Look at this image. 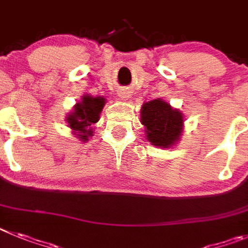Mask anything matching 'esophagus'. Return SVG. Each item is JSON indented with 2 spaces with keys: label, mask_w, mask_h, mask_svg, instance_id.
<instances>
[{
  "label": "esophagus",
  "mask_w": 248,
  "mask_h": 248,
  "mask_svg": "<svg viewBox=\"0 0 248 248\" xmlns=\"http://www.w3.org/2000/svg\"><path fill=\"white\" fill-rule=\"evenodd\" d=\"M117 95H119L120 99H122V100H127L129 97V93L127 90H124V89H122V90H120L119 93H117Z\"/></svg>",
  "instance_id": "1"
}]
</instances>
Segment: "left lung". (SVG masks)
<instances>
[{"mask_svg":"<svg viewBox=\"0 0 248 248\" xmlns=\"http://www.w3.org/2000/svg\"><path fill=\"white\" fill-rule=\"evenodd\" d=\"M140 124L151 144L170 148L179 142L184 128V115L163 99L144 102L140 108Z\"/></svg>","mask_w":248,"mask_h":248,"instance_id":"8db88e82","label":"left lung"}]
</instances>
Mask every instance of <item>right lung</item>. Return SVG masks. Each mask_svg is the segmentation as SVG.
Returning <instances> with one entry per match:
<instances>
[{
  "mask_svg": "<svg viewBox=\"0 0 248 248\" xmlns=\"http://www.w3.org/2000/svg\"><path fill=\"white\" fill-rule=\"evenodd\" d=\"M106 104L104 96H93L85 93L81 101L77 102L73 111L66 115V124L73 131V135L81 142H88L93 137V126L100 120V113Z\"/></svg>",
  "mask_w": 248,
  "mask_h": 248,
  "instance_id": "right-lung-1",
  "label": "right lung"
}]
</instances>
